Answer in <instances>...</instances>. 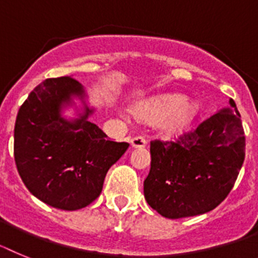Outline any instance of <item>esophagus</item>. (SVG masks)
Instances as JSON below:
<instances>
[{
	"instance_id": "34e87169",
	"label": "esophagus",
	"mask_w": 258,
	"mask_h": 258,
	"mask_svg": "<svg viewBox=\"0 0 258 258\" xmlns=\"http://www.w3.org/2000/svg\"><path fill=\"white\" fill-rule=\"evenodd\" d=\"M147 143V139L143 138V136H136V138L131 139V145L134 148H144Z\"/></svg>"
}]
</instances>
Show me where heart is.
<instances>
[{
  "instance_id": "obj_1",
  "label": "heart",
  "mask_w": 258,
  "mask_h": 258,
  "mask_svg": "<svg viewBox=\"0 0 258 258\" xmlns=\"http://www.w3.org/2000/svg\"><path fill=\"white\" fill-rule=\"evenodd\" d=\"M139 118L156 122L162 120L161 131L167 136L175 135L191 123L197 114V105L185 101L182 95H161L143 102L136 109Z\"/></svg>"
}]
</instances>
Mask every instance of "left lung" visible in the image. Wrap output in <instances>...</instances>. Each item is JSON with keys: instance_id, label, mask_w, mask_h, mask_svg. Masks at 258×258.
<instances>
[{"instance_id": "obj_1", "label": "left lung", "mask_w": 258, "mask_h": 258, "mask_svg": "<svg viewBox=\"0 0 258 258\" xmlns=\"http://www.w3.org/2000/svg\"><path fill=\"white\" fill-rule=\"evenodd\" d=\"M174 142H151L147 203L171 219L204 214L225 200L245 157V136L234 100Z\"/></svg>"}]
</instances>
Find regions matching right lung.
<instances>
[{
  "instance_id": "obj_1",
  "label": "right lung",
  "mask_w": 258,
  "mask_h": 258,
  "mask_svg": "<svg viewBox=\"0 0 258 258\" xmlns=\"http://www.w3.org/2000/svg\"><path fill=\"white\" fill-rule=\"evenodd\" d=\"M84 89L70 76L46 79L30 93L18 111L14 158L28 191L42 203L62 210L86 208L100 196L111 165L128 143L107 140L88 120L92 109L75 120L61 116L62 106Z\"/></svg>"
}]
</instances>
